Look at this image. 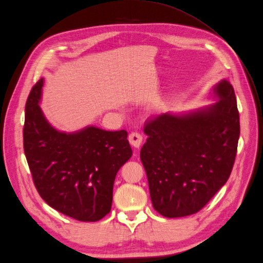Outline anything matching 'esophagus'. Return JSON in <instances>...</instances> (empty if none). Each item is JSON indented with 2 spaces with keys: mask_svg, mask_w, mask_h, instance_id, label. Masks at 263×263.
<instances>
[{
  "mask_svg": "<svg viewBox=\"0 0 263 263\" xmlns=\"http://www.w3.org/2000/svg\"><path fill=\"white\" fill-rule=\"evenodd\" d=\"M128 141L134 147L139 148L142 143V136L139 133H132L128 136Z\"/></svg>",
  "mask_w": 263,
  "mask_h": 263,
  "instance_id": "34e87169",
  "label": "esophagus"
}]
</instances>
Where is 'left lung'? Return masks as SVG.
<instances>
[{
  "instance_id": "left-lung-1",
  "label": "left lung",
  "mask_w": 263,
  "mask_h": 263,
  "mask_svg": "<svg viewBox=\"0 0 263 263\" xmlns=\"http://www.w3.org/2000/svg\"><path fill=\"white\" fill-rule=\"evenodd\" d=\"M214 93L221 100L206 109L162 114L144 125L140 158L153 207L165 218L198 212L230 176L240 136L237 100L227 81Z\"/></svg>"
}]
</instances>
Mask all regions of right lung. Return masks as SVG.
<instances>
[{"instance_id": "1", "label": "right lung", "mask_w": 263, "mask_h": 263, "mask_svg": "<svg viewBox=\"0 0 263 263\" xmlns=\"http://www.w3.org/2000/svg\"><path fill=\"white\" fill-rule=\"evenodd\" d=\"M43 80L25 104L23 146L33 181L44 202L82 222L110 212L116 175L133 155L127 132L95 126L74 134L54 129L38 105Z\"/></svg>"}]
</instances>
